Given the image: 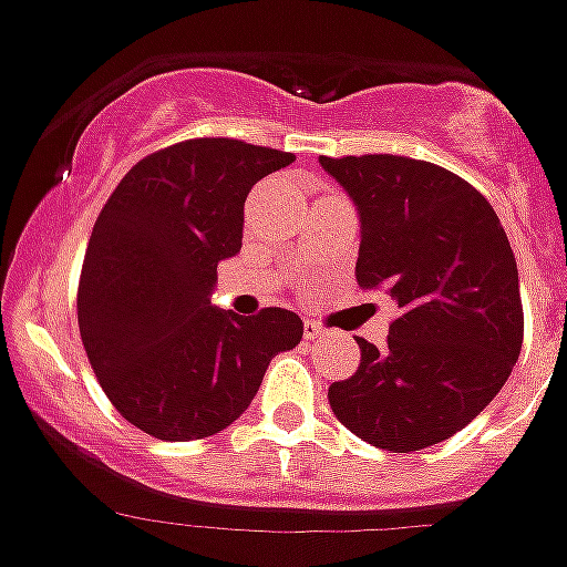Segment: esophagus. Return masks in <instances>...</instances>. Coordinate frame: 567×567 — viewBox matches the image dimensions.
<instances>
[{
    "mask_svg": "<svg viewBox=\"0 0 567 567\" xmlns=\"http://www.w3.org/2000/svg\"><path fill=\"white\" fill-rule=\"evenodd\" d=\"M303 334H307V340H320L327 332L320 329V323H315V320H307V323H303Z\"/></svg>",
    "mask_w": 567,
    "mask_h": 567,
    "instance_id": "obj_1",
    "label": "esophagus"
}]
</instances>
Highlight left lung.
<instances>
[{
    "label": "left lung",
    "mask_w": 567,
    "mask_h": 567,
    "mask_svg": "<svg viewBox=\"0 0 567 567\" xmlns=\"http://www.w3.org/2000/svg\"><path fill=\"white\" fill-rule=\"evenodd\" d=\"M360 215L358 284L400 315L383 349L358 338L360 365L329 385L334 417L385 452L443 443L483 412L523 349L514 249L468 182L403 155H320Z\"/></svg>",
    "instance_id": "1"
}]
</instances>
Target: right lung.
I'll return each mask as SVG.
<instances>
[{
  "label": "right lung",
  "mask_w": 567,
  "mask_h": 567,
  "mask_svg": "<svg viewBox=\"0 0 567 567\" xmlns=\"http://www.w3.org/2000/svg\"><path fill=\"white\" fill-rule=\"evenodd\" d=\"M292 153L189 138L135 164L96 218L79 278V332L104 394L150 437L184 443L247 412L269 360L295 349L289 309L252 318L209 303L240 252L244 202Z\"/></svg>",
  "instance_id": "1"
}]
</instances>
